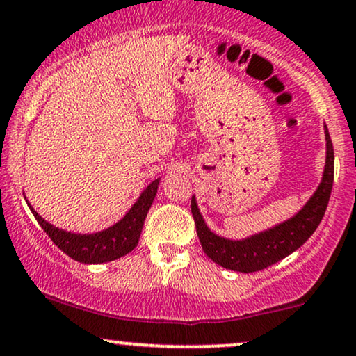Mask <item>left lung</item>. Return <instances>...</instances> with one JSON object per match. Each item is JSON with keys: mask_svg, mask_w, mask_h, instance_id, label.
<instances>
[{"mask_svg": "<svg viewBox=\"0 0 356 356\" xmlns=\"http://www.w3.org/2000/svg\"><path fill=\"white\" fill-rule=\"evenodd\" d=\"M327 160L321 186L314 193L306 206L293 219L276 225L245 240H227L212 234L202 220L195 197L191 200V212L195 218L196 232L201 247L207 257L218 265L240 273H253L268 268L273 263L283 260L289 253L298 250L314 234L324 218L334 184V145L325 127Z\"/></svg>", "mask_w": 356, "mask_h": 356, "instance_id": "left-lung-1", "label": "left lung"}]
</instances>
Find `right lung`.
Returning <instances> with one entry per match:
<instances>
[{"label": "right lung", "mask_w": 356, "mask_h": 356, "mask_svg": "<svg viewBox=\"0 0 356 356\" xmlns=\"http://www.w3.org/2000/svg\"><path fill=\"white\" fill-rule=\"evenodd\" d=\"M156 188H159V179L152 181L144 189V193L138 197L136 204L131 207V211L118 224L98 234L81 235L60 230L40 218L32 209L31 204L29 209L50 240L73 260L80 263H106L127 255L129 252H132L137 247L138 237H140L142 227H144L145 216L156 195Z\"/></svg>", "instance_id": "add662e5"}]
</instances>
